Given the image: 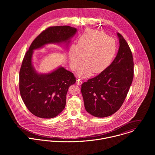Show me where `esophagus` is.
Here are the masks:
<instances>
[{
    "mask_svg": "<svg viewBox=\"0 0 155 155\" xmlns=\"http://www.w3.org/2000/svg\"><path fill=\"white\" fill-rule=\"evenodd\" d=\"M76 84L78 85H81L82 84V81L80 79H77L76 80Z\"/></svg>",
    "mask_w": 155,
    "mask_h": 155,
    "instance_id": "obj_1",
    "label": "esophagus"
}]
</instances>
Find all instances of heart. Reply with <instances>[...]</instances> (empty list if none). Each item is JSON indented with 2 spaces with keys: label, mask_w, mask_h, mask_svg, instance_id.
I'll return each instance as SVG.
<instances>
[{
  "label": "heart",
  "mask_w": 155,
  "mask_h": 155,
  "mask_svg": "<svg viewBox=\"0 0 155 155\" xmlns=\"http://www.w3.org/2000/svg\"><path fill=\"white\" fill-rule=\"evenodd\" d=\"M117 52L115 41L105 33L94 29L86 30L79 37L77 45H71L68 49L71 68L78 70L82 64L78 74L88 77L103 72L113 60Z\"/></svg>",
  "instance_id": "obj_1"
}]
</instances>
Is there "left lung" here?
Returning <instances> with one entry per match:
<instances>
[{
    "mask_svg": "<svg viewBox=\"0 0 155 155\" xmlns=\"http://www.w3.org/2000/svg\"><path fill=\"white\" fill-rule=\"evenodd\" d=\"M117 36L120 45L112 63L81 85L85 109L97 117L109 116L120 108L133 82V54L122 35Z\"/></svg>",
    "mask_w": 155,
    "mask_h": 155,
    "instance_id": "1",
    "label": "left lung"
}]
</instances>
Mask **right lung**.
<instances>
[{"instance_id": "obj_1", "label": "right lung", "mask_w": 155, "mask_h": 155, "mask_svg": "<svg viewBox=\"0 0 155 155\" xmlns=\"http://www.w3.org/2000/svg\"><path fill=\"white\" fill-rule=\"evenodd\" d=\"M76 30L68 25L48 27L35 39L24 57L19 74L20 92L25 106L36 116L52 118L63 110L68 89L76 78L61 67L47 74H38L32 66L33 50L49 43L66 42Z\"/></svg>"}]
</instances>
